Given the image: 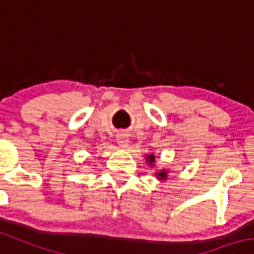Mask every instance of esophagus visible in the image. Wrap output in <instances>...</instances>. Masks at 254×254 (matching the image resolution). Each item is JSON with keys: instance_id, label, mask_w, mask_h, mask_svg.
<instances>
[{"instance_id": "obj_1", "label": "esophagus", "mask_w": 254, "mask_h": 254, "mask_svg": "<svg viewBox=\"0 0 254 254\" xmlns=\"http://www.w3.org/2000/svg\"><path fill=\"white\" fill-rule=\"evenodd\" d=\"M117 143L121 148H127L129 145V138L127 133H120L117 136Z\"/></svg>"}]
</instances>
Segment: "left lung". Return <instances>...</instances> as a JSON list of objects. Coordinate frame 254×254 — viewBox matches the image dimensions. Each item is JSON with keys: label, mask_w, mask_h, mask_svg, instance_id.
I'll use <instances>...</instances> for the list:
<instances>
[{"label": "left lung", "mask_w": 254, "mask_h": 254, "mask_svg": "<svg viewBox=\"0 0 254 254\" xmlns=\"http://www.w3.org/2000/svg\"><path fill=\"white\" fill-rule=\"evenodd\" d=\"M146 162L148 164V166L150 167H153L156 164V157L153 153H151V155H146ZM169 174H170V170H166V169H161V170H157V171H155V176L157 180L160 181H166L167 178H169Z\"/></svg>", "instance_id": "obj_1"}]
</instances>
